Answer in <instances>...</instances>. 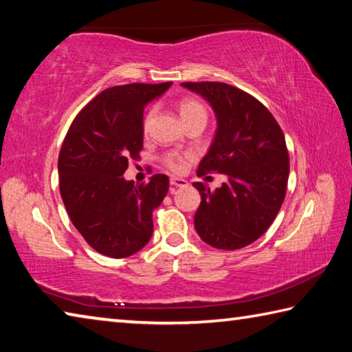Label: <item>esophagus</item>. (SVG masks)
<instances>
[{
  "label": "esophagus",
  "mask_w": 352,
  "mask_h": 352,
  "mask_svg": "<svg viewBox=\"0 0 352 352\" xmlns=\"http://www.w3.org/2000/svg\"><path fill=\"white\" fill-rule=\"evenodd\" d=\"M188 182L183 180V178H178V177H172L170 178V186L174 188H182V186H186Z\"/></svg>",
  "instance_id": "obj_1"
}]
</instances>
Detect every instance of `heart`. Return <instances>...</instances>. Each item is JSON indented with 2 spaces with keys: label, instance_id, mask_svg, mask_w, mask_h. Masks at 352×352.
<instances>
[{
  "label": "heart",
  "instance_id": "obj_1",
  "mask_svg": "<svg viewBox=\"0 0 352 352\" xmlns=\"http://www.w3.org/2000/svg\"><path fill=\"white\" fill-rule=\"evenodd\" d=\"M178 110H180V116L184 121V124L192 121V119L197 118H205L206 119V109L205 105L200 102V100L194 99V98H184L178 102ZM155 115V110L151 109L148 110L144 118H142L141 122V130L142 133L147 135L151 132V126H152V119ZM163 164L172 172H182L184 169V164H186V157L178 152H166L162 158Z\"/></svg>",
  "mask_w": 352,
  "mask_h": 352
}]
</instances>
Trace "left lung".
I'll return each mask as SVG.
<instances>
[{"mask_svg":"<svg viewBox=\"0 0 352 352\" xmlns=\"http://www.w3.org/2000/svg\"><path fill=\"white\" fill-rule=\"evenodd\" d=\"M216 111L217 132L197 175H228L216 190L195 182L201 201L194 225L201 241L220 250H239L269 230L285 197L289 151L281 127L267 107L223 82H183Z\"/></svg>","mask_w":352,"mask_h":352,"instance_id":"8db88e82","label":"left lung"}]
</instances>
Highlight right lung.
<instances>
[{
  "instance_id": "right-lung-1",
  "label": "right lung",
  "mask_w": 352,
  "mask_h": 352,
  "mask_svg": "<svg viewBox=\"0 0 352 352\" xmlns=\"http://www.w3.org/2000/svg\"><path fill=\"white\" fill-rule=\"evenodd\" d=\"M172 85L127 83L100 91L77 113L58 153V188L71 222L88 245L127 258L153 233L152 212L169 190L168 175L135 184L122 174L142 151L144 105Z\"/></svg>"
}]
</instances>
